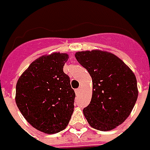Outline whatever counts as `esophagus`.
I'll return each mask as SVG.
<instances>
[{
    "mask_svg": "<svg viewBox=\"0 0 150 150\" xmlns=\"http://www.w3.org/2000/svg\"><path fill=\"white\" fill-rule=\"evenodd\" d=\"M80 92H81V88H77V89L75 90L76 94H79V93H80Z\"/></svg>",
    "mask_w": 150,
    "mask_h": 150,
    "instance_id": "34e87169",
    "label": "esophagus"
}]
</instances>
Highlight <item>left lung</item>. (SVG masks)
<instances>
[{
	"label": "left lung",
	"instance_id": "8db88e82",
	"mask_svg": "<svg viewBox=\"0 0 150 150\" xmlns=\"http://www.w3.org/2000/svg\"><path fill=\"white\" fill-rule=\"evenodd\" d=\"M75 57L93 79L92 99L83 108L90 126L108 131L124 123L138 98L134 73L117 56L106 52H78Z\"/></svg>",
	"mask_w": 150,
	"mask_h": 150
}]
</instances>
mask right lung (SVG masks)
<instances>
[{"instance_id": "1", "label": "right lung", "mask_w": 150, "mask_h": 150, "mask_svg": "<svg viewBox=\"0 0 150 150\" xmlns=\"http://www.w3.org/2000/svg\"><path fill=\"white\" fill-rule=\"evenodd\" d=\"M66 53L42 56L31 63L16 87V103L26 121L45 134H56L69 123L75 93L63 72Z\"/></svg>"}]
</instances>
